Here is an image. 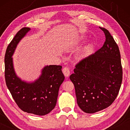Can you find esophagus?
I'll return each instance as SVG.
<instances>
[{"label":"esophagus","instance_id":"1","mask_svg":"<svg viewBox=\"0 0 130 130\" xmlns=\"http://www.w3.org/2000/svg\"><path fill=\"white\" fill-rule=\"evenodd\" d=\"M62 71H63L64 75L66 77H69V75H70V70H69V69L68 68V67H64V68L63 69V70H62Z\"/></svg>","mask_w":130,"mask_h":130}]
</instances>
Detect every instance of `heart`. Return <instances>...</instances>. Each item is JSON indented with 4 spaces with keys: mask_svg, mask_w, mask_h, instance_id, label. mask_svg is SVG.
Here are the masks:
<instances>
[{
    "mask_svg": "<svg viewBox=\"0 0 130 130\" xmlns=\"http://www.w3.org/2000/svg\"><path fill=\"white\" fill-rule=\"evenodd\" d=\"M86 51H87L86 50H85V51H83V52L82 53V54H81V57H82V58H83L85 56H86Z\"/></svg>",
    "mask_w": 130,
    "mask_h": 130,
    "instance_id": "heart-1",
    "label": "heart"
}]
</instances>
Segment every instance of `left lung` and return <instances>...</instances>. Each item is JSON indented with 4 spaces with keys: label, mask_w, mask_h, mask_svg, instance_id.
I'll list each match as a JSON object with an SVG mask.
<instances>
[{
    "label": "left lung",
    "mask_w": 130,
    "mask_h": 130,
    "mask_svg": "<svg viewBox=\"0 0 130 130\" xmlns=\"http://www.w3.org/2000/svg\"><path fill=\"white\" fill-rule=\"evenodd\" d=\"M100 49L76 65L70 79L75 88L77 105L83 112L93 113L108 108L120 91L122 68L120 50L107 29Z\"/></svg>",
    "instance_id": "obj_1"
}]
</instances>
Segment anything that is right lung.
<instances>
[{
    "label": "right lung",
    "instance_id": "right-lung-1",
    "mask_svg": "<svg viewBox=\"0 0 130 130\" xmlns=\"http://www.w3.org/2000/svg\"><path fill=\"white\" fill-rule=\"evenodd\" d=\"M30 29L25 27L19 30L7 47L5 56V81L12 98L21 110L45 115L56 106L58 90L64 76L62 66L57 65L44 67L40 77L32 83L22 81L17 76L12 57L18 44Z\"/></svg>",
    "mask_w": 130,
    "mask_h": 130
}]
</instances>
